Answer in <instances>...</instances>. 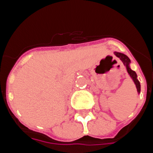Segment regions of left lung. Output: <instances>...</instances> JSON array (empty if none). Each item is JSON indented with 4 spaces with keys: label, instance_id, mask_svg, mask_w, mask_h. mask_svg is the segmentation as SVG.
<instances>
[{
    "label": "left lung",
    "instance_id": "8db88e82",
    "mask_svg": "<svg viewBox=\"0 0 153 153\" xmlns=\"http://www.w3.org/2000/svg\"><path fill=\"white\" fill-rule=\"evenodd\" d=\"M114 54L119 57L120 59V60L123 63L124 66L126 67V70L128 74H129V76H131V78L132 79L133 82H134L135 85L136 86V89H137V92L139 93H140V81L137 79V75H136V72L133 71V70H131V68L129 67V63H130V60L129 58L126 56V55L123 54L122 53H119V52H114Z\"/></svg>",
    "mask_w": 153,
    "mask_h": 153
}]
</instances>
